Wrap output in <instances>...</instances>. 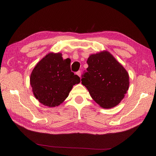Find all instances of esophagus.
Listing matches in <instances>:
<instances>
[{
    "instance_id": "34e87169",
    "label": "esophagus",
    "mask_w": 156,
    "mask_h": 156,
    "mask_svg": "<svg viewBox=\"0 0 156 156\" xmlns=\"http://www.w3.org/2000/svg\"><path fill=\"white\" fill-rule=\"evenodd\" d=\"M76 74H77L79 77L80 78V76H81V72H80V71H78L77 72H76Z\"/></svg>"
}]
</instances>
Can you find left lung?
Masks as SVG:
<instances>
[{
  "label": "left lung",
  "mask_w": 156,
  "mask_h": 156,
  "mask_svg": "<svg viewBox=\"0 0 156 156\" xmlns=\"http://www.w3.org/2000/svg\"><path fill=\"white\" fill-rule=\"evenodd\" d=\"M87 64L81 81L92 99L104 108L117 106L128 90L127 72L106 51L90 55Z\"/></svg>",
  "instance_id": "left-lung-1"
}]
</instances>
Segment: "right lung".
<instances>
[{
	"label": "right lung",
	"instance_id": "right-lung-1",
	"mask_svg": "<svg viewBox=\"0 0 156 156\" xmlns=\"http://www.w3.org/2000/svg\"><path fill=\"white\" fill-rule=\"evenodd\" d=\"M70 59H63L62 54L50 53L33 69L30 83L35 97L45 106L54 107L68 97L73 86L80 78L70 69Z\"/></svg>",
	"mask_w": 156,
	"mask_h": 156
}]
</instances>
